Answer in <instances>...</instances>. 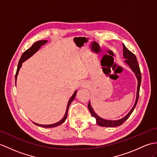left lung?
<instances>
[{"instance_id": "obj_1", "label": "left lung", "mask_w": 157, "mask_h": 157, "mask_svg": "<svg viewBox=\"0 0 157 157\" xmlns=\"http://www.w3.org/2000/svg\"><path fill=\"white\" fill-rule=\"evenodd\" d=\"M123 56L124 59H125L124 63L128 64V66L131 68V69L132 71V72L135 73L136 77L137 78V81H138V84H137V90H136V100L131 110H130L129 113L127 114V115L124 116L123 118H121L119 120H116V121H110V120H106L104 118H102L97 114L95 113L93 109L92 108L90 102H89V105H88V108H89L90 112L91 113V115L93 117L96 118V121L97 124H98L101 127H118V126H120L123 124L125 121L128 119V118L130 117V115L132 114L133 112L134 109H135V106L137 104V102L139 100V89H140V82H141V75H140V71L139 65L137 62L136 57V56L133 54L132 52H131L129 50L127 49V48L125 47V45L123 44Z\"/></svg>"}]
</instances>
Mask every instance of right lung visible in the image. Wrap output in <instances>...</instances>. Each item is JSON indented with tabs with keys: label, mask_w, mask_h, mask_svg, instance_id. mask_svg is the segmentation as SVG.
I'll list each match as a JSON object with an SVG mask.
<instances>
[{
	"label": "right lung",
	"mask_w": 157,
	"mask_h": 157,
	"mask_svg": "<svg viewBox=\"0 0 157 157\" xmlns=\"http://www.w3.org/2000/svg\"><path fill=\"white\" fill-rule=\"evenodd\" d=\"M47 40H39L36 42V43H34L31 47H30L29 49L26 50V51L23 53V54L22 55L20 60H19L18 64V68H17V72H16V75H15V83L17 84V76L18 74V72L20 71V68L22 67V64L23 63L25 60H26L27 59H29L30 57H31L34 54H35V53L39 51V48L42 47V46L44 45V44H46L47 43ZM76 93H77V90H75V93H73V94L72 95V97H71V98L69 99V101L68 102V104H67V109H66V112L65 114H64V117L61 119L60 121H59L58 123H54V124H38L34 123V122H33V123L37 126H39V127H44V128H52V127H56L57 126H59L61 124H63L64 121H66L67 119V114H68V108H69V106L71 104V102L74 101V99L76 97Z\"/></svg>",
	"instance_id": "right-lung-1"
}]
</instances>
